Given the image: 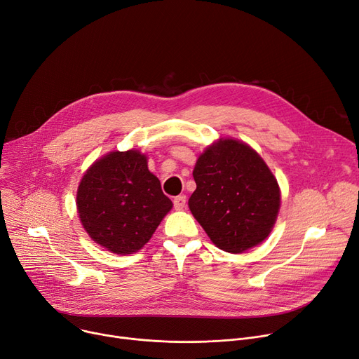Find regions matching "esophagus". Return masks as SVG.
<instances>
[{
  "label": "esophagus",
  "instance_id": "esophagus-1",
  "mask_svg": "<svg viewBox=\"0 0 359 359\" xmlns=\"http://www.w3.org/2000/svg\"><path fill=\"white\" fill-rule=\"evenodd\" d=\"M173 205H175V209L182 210V209L186 206V196H184V195L176 196V198L173 199Z\"/></svg>",
  "mask_w": 359,
  "mask_h": 359
}]
</instances>
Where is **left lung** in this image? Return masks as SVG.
Masks as SVG:
<instances>
[{
	"instance_id": "1",
	"label": "left lung",
	"mask_w": 359,
	"mask_h": 359,
	"mask_svg": "<svg viewBox=\"0 0 359 359\" xmlns=\"http://www.w3.org/2000/svg\"><path fill=\"white\" fill-rule=\"evenodd\" d=\"M189 209L218 248L240 254L270 235L280 187L269 165L243 141L219 138L198 158Z\"/></svg>"
}]
</instances>
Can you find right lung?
Segmentation results:
<instances>
[{"mask_svg":"<svg viewBox=\"0 0 359 359\" xmlns=\"http://www.w3.org/2000/svg\"><path fill=\"white\" fill-rule=\"evenodd\" d=\"M76 206L92 240L114 254L144 247L173 206L137 150L111 151L83 175Z\"/></svg>","mask_w":359,"mask_h":359,"instance_id":"add662e5","label":"right lung"}]
</instances>
